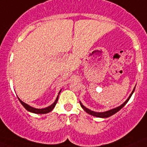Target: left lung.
Returning <instances> with one entry per match:
<instances>
[{"instance_id": "left-lung-1", "label": "left lung", "mask_w": 147, "mask_h": 147, "mask_svg": "<svg viewBox=\"0 0 147 147\" xmlns=\"http://www.w3.org/2000/svg\"><path fill=\"white\" fill-rule=\"evenodd\" d=\"M134 90H135V87H134V90L132 91V92H131V94H130V96L128 97V98L126 100H125V102H124L121 105L118 106V107H115V108L114 109H112V110H108V111H106V112H103V113H97V112H94L92 111V110H89V109L86 108V107H84V106L81 103V102H80V105L81 106H82V108L84 109V110H85V111L87 113H89V115H93V116H95V117H98V118H108V117H110L111 115H114L115 113H116L117 112L119 111L120 110H121V108H123V107H124V106L125 105V104H126L127 102H128V101L129 100V99L131 98V95L133 94V93H134Z\"/></svg>"}]
</instances>
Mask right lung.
Instances as JSON below:
<instances>
[{
  "label": "right lung",
  "mask_w": 147,
  "mask_h": 147,
  "mask_svg": "<svg viewBox=\"0 0 147 147\" xmlns=\"http://www.w3.org/2000/svg\"><path fill=\"white\" fill-rule=\"evenodd\" d=\"M61 91H60L59 93H58V97H57L55 101L51 105L49 106V107H45V108H42V109H37V108H34V107H31V106H29V105L26 104V103H24V102H22V100L19 98V97H18V98H19V102H21V104H22V105L24 106V107L26 110H28V111L31 112V113H36V114H45V113H48L49 112L52 111V110H53V109L55 107V105H56L57 102H58V97H59V94H60V92H61Z\"/></svg>",
  "instance_id": "add662e5"
}]
</instances>
